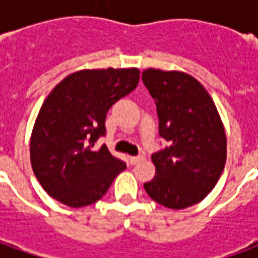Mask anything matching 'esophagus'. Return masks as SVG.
Listing matches in <instances>:
<instances>
[{"instance_id":"esophagus-1","label":"esophagus","mask_w":258,"mask_h":258,"mask_svg":"<svg viewBox=\"0 0 258 258\" xmlns=\"http://www.w3.org/2000/svg\"><path fill=\"white\" fill-rule=\"evenodd\" d=\"M128 160L131 164H138V163H141L144 160V156H131Z\"/></svg>"}]
</instances>
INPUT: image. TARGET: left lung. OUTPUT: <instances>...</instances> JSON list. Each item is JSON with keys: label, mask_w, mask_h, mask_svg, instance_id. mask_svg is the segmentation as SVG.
<instances>
[{"label": "left lung", "mask_w": 258, "mask_h": 258, "mask_svg": "<svg viewBox=\"0 0 258 258\" xmlns=\"http://www.w3.org/2000/svg\"><path fill=\"white\" fill-rule=\"evenodd\" d=\"M142 83L156 103L159 135L168 144L152 155L156 177L144 188L168 209L196 205L216 186L227 160V138L216 105L189 74L148 69Z\"/></svg>", "instance_id": "8db88e82"}]
</instances>
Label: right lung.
Returning <instances> with one entry per match:
<instances>
[{"instance_id":"obj_1","label":"right lung","mask_w":258,"mask_h":258,"mask_svg":"<svg viewBox=\"0 0 258 258\" xmlns=\"http://www.w3.org/2000/svg\"><path fill=\"white\" fill-rule=\"evenodd\" d=\"M140 81L138 69L81 70L59 83L42 103L30 141L31 167L49 196L70 207L92 205L127 167L106 145L109 109Z\"/></svg>"}]
</instances>
